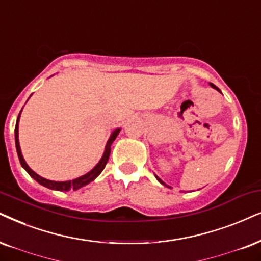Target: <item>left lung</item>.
Returning <instances> with one entry per match:
<instances>
[{"mask_svg":"<svg viewBox=\"0 0 261 261\" xmlns=\"http://www.w3.org/2000/svg\"><path fill=\"white\" fill-rule=\"evenodd\" d=\"M211 87H212V88H214V89H217V90H219V89H218V88H217V87H216V85H214V84H212V83H211ZM219 91H220V90H219ZM156 179H158V180H159V182H160L161 184H165V183L163 182V180H161V179H160V178H159V177H156ZM165 186H166V184H165Z\"/></svg>","mask_w":261,"mask_h":261,"instance_id":"8db88e82","label":"left lung"}]
</instances>
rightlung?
I'll return each mask as SVG.
<instances>
[{
	"label": "right lung",
	"instance_id": "add662e5",
	"mask_svg": "<svg viewBox=\"0 0 261 261\" xmlns=\"http://www.w3.org/2000/svg\"><path fill=\"white\" fill-rule=\"evenodd\" d=\"M21 113V111H20ZM20 113H19V117H20ZM19 117H18V120H16V125H15V146H16V151H18V156H19V160H20V164L21 166L24 167L26 170V172H28L30 176L34 178L35 180H37L39 184H42V186H44L45 188H49V189H53V190H59V191H68V190H77L79 188L87 186L88 183L92 182V180L96 178L98 174H100L102 171H103L105 167H106V164L108 159H110V154H111V146L112 143H113V141L117 138L118 134H119V128H117V130L113 131V134L111 135L110 140L107 142V146H106V150H105L103 153V156H102V159L100 160V163H98L96 166L92 169L90 172H88L87 174H84V176L77 178V179H73V180H67V182H54V180H49V179H45V178H43L41 176H38L37 173H35L34 171H32L30 167L28 166V164L25 163L24 158H22V154H21V150H20V146H19V138H18V127H19Z\"/></svg>",
	"mask_w": 261,
	"mask_h": 261
}]
</instances>
